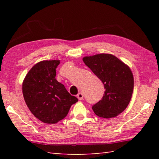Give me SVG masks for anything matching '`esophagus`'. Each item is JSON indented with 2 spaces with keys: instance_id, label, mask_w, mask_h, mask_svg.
Returning a JSON list of instances; mask_svg holds the SVG:
<instances>
[{
  "instance_id": "obj_1",
  "label": "esophagus",
  "mask_w": 159,
  "mask_h": 159,
  "mask_svg": "<svg viewBox=\"0 0 159 159\" xmlns=\"http://www.w3.org/2000/svg\"><path fill=\"white\" fill-rule=\"evenodd\" d=\"M77 98L78 99H79V100H82V99H83V95L82 93H79V94L77 95Z\"/></svg>"
}]
</instances>
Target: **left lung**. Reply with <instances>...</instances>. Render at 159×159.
Returning a JSON list of instances; mask_svg holds the SVG:
<instances>
[{"mask_svg":"<svg viewBox=\"0 0 159 159\" xmlns=\"http://www.w3.org/2000/svg\"><path fill=\"white\" fill-rule=\"evenodd\" d=\"M85 64L102 80L105 92L101 100L93 106L98 116H117L128 107L134 88L130 69L111 54H99L83 58Z\"/></svg>","mask_w":159,"mask_h":159,"instance_id":"1","label":"left lung"}]
</instances>
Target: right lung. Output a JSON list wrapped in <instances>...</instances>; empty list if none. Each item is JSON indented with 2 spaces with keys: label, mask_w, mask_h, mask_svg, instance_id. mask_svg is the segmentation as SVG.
Returning <instances> with one entry per match:
<instances>
[{
  "label": "right lung",
  "mask_w": 159,
  "mask_h": 159,
  "mask_svg": "<svg viewBox=\"0 0 159 159\" xmlns=\"http://www.w3.org/2000/svg\"><path fill=\"white\" fill-rule=\"evenodd\" d=\"M60 60H44L32 67L22 84L25 102L41 121L54 124L66 116L70 107L78 102L55 79Z\"/></svg>",
  "instance_id": "1"
}]
</instances>
